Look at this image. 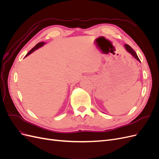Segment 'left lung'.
Masks as SVG:
<instances>
[{
  "instance_id": "8db88e82",
  "label": "left lung",
  "mask_w": 159,
  "mask_h": 159,
  "mask_svg": "<svg viewBox=\"0 0 159 159\" xmlns=\"http://www.w3.org/2000/svg\"><path fill=\"white\" fill-rule=\"evenodd\" d=\"M125 48L126 50H127L129 53H130V54H131L134 57V58H135L136 60H137L141 62L140 60H139V58L137 55V54H136V52L133 50V48H131V46H129L128 44H125Z\"/></svg>"
}]
</instances>
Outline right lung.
Wrapping results in <instances>:
<instances>
[{
	"label": "right lung",
	"instance_id": "obj_1",
	"mask_svg": "<svg viewBox=\"0 0 159 159\" xmlns=\"http://www.w3.org/2000/svg\"><path fill=\"white\" fill-rule=\"evenodd\" d=\"M44 44H45V42H39V43H38V44H37L33 48H32V49L28 53V54L26 55V56H28L29 54H30L31 53H32L34 51H35L36 50L38 49V48H40V47L43 46H44ZM26 56H25V57H26Z\"/></svg>",
	"mask_w": 159,
	"mask_h": 159
}]
</instances>
